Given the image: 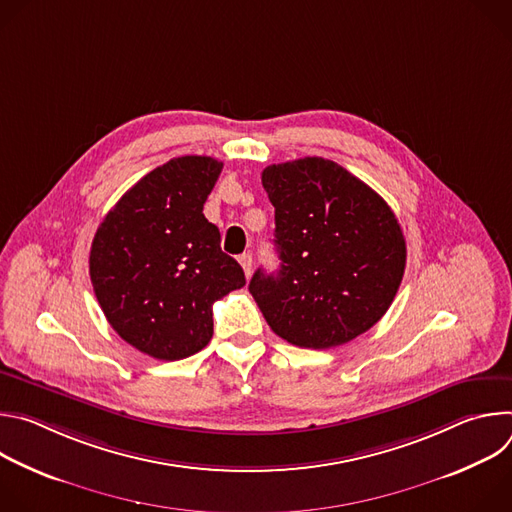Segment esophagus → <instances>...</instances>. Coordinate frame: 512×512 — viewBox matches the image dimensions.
<instances>
[{"instance_id":"obj_1","label":"esophagus","mask_w":512,"mask_h":512,"mask_svg":"<svg viewBox=\"0 0 512 512\" xmlns=\"http://www.w3.org/2000/svg\"><path fill=\"white\" fill-rule=\"evenodd\" d=\"M239 263H241V267H243L245 275L249 277V275H251V269H253V255H251V253H243V255H239Z\"/></svg>"}]
</instances>
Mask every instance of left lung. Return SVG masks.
I'll list each match as a JSON object with an SVG mask.
<instances>
[{"label":"left lung","instance_id":"8db88e82","mask_svg":"<svg viewBox=\"0 0 512 512\" xmlns=\"http://www.w3.org/2000/svg\"><path fill=\"white\" fill-rule=\"evenodd\" d=\"M277 273L257 269L249 291L271 330L300 348H332L373 328L405 271V237L389 204L336 162L267 166Z\"/></svg>","mask_w":512,"mask_h":512}]
</instances>
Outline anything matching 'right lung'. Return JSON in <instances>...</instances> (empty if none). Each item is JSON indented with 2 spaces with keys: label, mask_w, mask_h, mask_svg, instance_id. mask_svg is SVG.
Returning <instances> with one entry per match:
<instances>
[{
  "label": "right lung",
  "mask_w": 512,
  "mask_h": 512,
  "mask_svg": "<svg viewBox=\"0 0 512 512\" xmlns=\"http://www.w3.org/2000/svg\"><path fill=\"white\" fill-rule=\"evenodd\" d=\"M223 162L182 156L145 174L107 212L89 257L97 302L139 352L180 360L212 338V304L245 285L202 214Z\"/></svg>",
  "instance_id": "1"
}]
</instances>
